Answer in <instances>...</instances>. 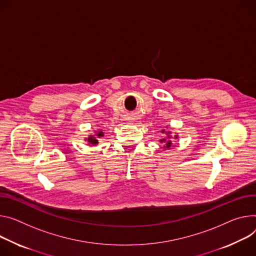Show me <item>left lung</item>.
Returning <instances> with one entry per match:
<instances>
[{
	"label": "left lung",
	"instance_id": "1",
	"mask_svg": "<svg viewBox=\"0 0 256 256\" xmlns=\"http://www.w3.org/2000/svg\"><path fill=\"white\" fill-rule=\"evenodd\" d=\"M161 132H166V138H161V140H159V141H160V143H162V144L164 145V150H166V149H170V148L174 146V145H172V141H170V138H172V136H170L172 132H166V130H162ZM174 138H178V134H176V136H174Z\"/></svg>",
	"mask_w": 256,
	"mask_h": 256
}]
</instances>
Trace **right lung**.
Instances as JSON below:
<instances>
[{
    "instance_id": "right-lung-1",
    "label": "right lung",
    "mask_w": 256,
    "mask_h": 256,
    "mask_svg": "<svg viewBox=\"0 0 256 256\" xmlns=\"http://www.w3.org/2000/svg\"><path fill=\"white\" fill-rule=\"evenodd\" d=\"M104 136V134H103V132L100 130L96 132L95 134H90V136H88V138H86V141H88V145H90V146H96V145L99 143V142H98V138H101V136Z\"/></svg>"
}]
</instances>
